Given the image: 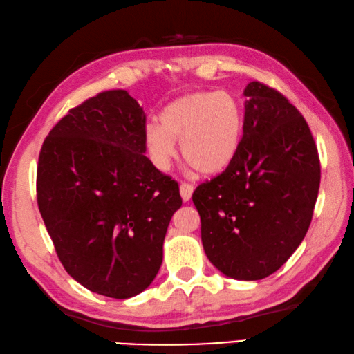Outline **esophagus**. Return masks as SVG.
<instances>
[{"instance_id": "obj_1", "label": "esophagus", "mask_w": 354, "mask_h": 354, "mask_svg": "<svg viewBox=\"0 0 354 354\" xmlns=\"http://www.w3.org/2000/svg\"><path fill=\"white\" fill-rule=\"evenodd\" d=\"M193 191H194L193 185H189V183H182L180 185V196H182V199L185 202H188L191 199V196H193Z\"/></svg>"}]
</instances>
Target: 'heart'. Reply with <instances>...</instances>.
Wrapping results in <instances>:
<instances>
[{"label":"heart","mask_w":354,"mask_h":354,"mask_svg":"<svg viewBox=\"0 0 354 354\" xmlns=\"http://www.w3.org/2000/svg\"><path fill=\"white\" fill-rule=\"evenodd\" d=\"M244 116L227 91H197L166 105L160 124L149 122L145 145L152 163L169 169L180 141L183 160L203 176H214L236 157L243 140Z\"/></svg>","instance_id":"obj_1"}]
</instances>
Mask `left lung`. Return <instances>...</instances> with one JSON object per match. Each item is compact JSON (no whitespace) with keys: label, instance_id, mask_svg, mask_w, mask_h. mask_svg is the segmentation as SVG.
Here are the masks:
<instances>
[{"label":"left lung","instance_id":"left-lung-1","mask_svg":"<svg viewBox=\"0 0 354 354\" xmlns=\"http://www.w3.org/2000/svg\"><path fill=\"white\" fill-rule=\"evenodd\" d=\"M239 151L225 171L199 185L193 202L209 261L234 280L274 274L305 238L320 187L311 130L280 91L245 86Z\"/></svg>","mask_w":354,"mask_h":354}]
</instances>
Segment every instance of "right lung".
I'll list each match as a JSON object with an SVG mask.
<instances>
[{"mask_svg": "<svg viewBox=\"0 0 354 354\" xmlns=\"http://www.w3.org/2000/svg\"><path fill=\"white\" fill-rule=\"evenodd\" d=\"M146 115L126 90L86 99L55 124L37 167V203L60 263L111 299L153 281L182 207L178 183L149 160Z\"/></svg>", "mask_w": 354, "mask_h": 354, "instance_id": "add662e5", "label": "right lung"}]
</instances>
